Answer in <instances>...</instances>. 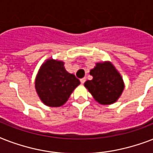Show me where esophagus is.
<instances>
[{"label": "esophagus", "instance_id": "1", "mask_svg": "<svg viewBox=\"0 0 153 153\" xmlns=\"http://www.w3.org/2000/svg\"><path fill=\"white\" fill-rule=\"evenodd\" d=\"M80 82H81V84H84V82H86V79H85V78H82V79H80Z\"/></svg>", "mask_w": 153, "mask_h": 153}]
</instances>
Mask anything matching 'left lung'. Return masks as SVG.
<instances>
[{
    "mask_svg": "<svg viewBox=\"0 0 153 153\" xmlns=\"http://www.w3.org/2000/svg\"><path fill=\"white\" fill-rule=\"evenodd\" d=\"M93 79L84 83L96 102L101 105L116 102L121 95L125 84L121 74L109 61L97 62L91 70Z\"/></svg>",
    "mask_w": 153,
    "mask_h": 153,
    "instance_id": "obj_1",
    "label": "left lung"
}]
</instances>
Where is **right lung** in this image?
Instances as JSON below:
<instances>
[{
    "label": "right lung",
    "mask_w": 153,
    "mask_h": 153,
    "mask_svg": "<svg viewBox=\"0 0 153 153\" xmlns=\"http://www.w3.org/2000/svg\"><path fill=\"white\" fill-rule=\"evenodd\" d=\"M80 81L66 71L64 62L48 59L39 67L35 80V87L44 105L59 107L66 103Z\"/></svg>",
    "instance_id": "obj_1"
}]
</instances>
